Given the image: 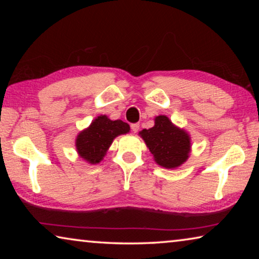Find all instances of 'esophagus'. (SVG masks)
<instances>
[{
	"mask_svg": "<svg viewBox=\"0 0 259 259\" xmlns=\"http://www.w3.org/2000/svg\"><path fill=\"white\" fill-rule=\"evenodd\" d=\"M131 130L134 131V134L138 133V130H139V124H138V123H134V124H131Z\"/></svg>",
	"mask_w": 259,
	"mask_h": 259,
	"instance_id": "esophagus-1",
	"label": "esophagus"
}]
</instances>
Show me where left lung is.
<instances>
[{
  "mask_svg": "<svg viewBox=\"0 0 259 259\" xmlns=\"http://www.w3.org/2000/svg\"><path fill=\"white\" fill-rule=\"evenodd\" d=\"M157 164L175 169L186 162L191 152V137L185 130L175 125L168 116L159 115L154 126L139 133Z\"/></svg>",
  "mask_w": 259,
  "mask_h": 259,
  "instance_id": "8db88e82",
  "label": "left lung"
}]
</instances>
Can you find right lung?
Instances as JSON below:
<instances>
[{
  "instance_id": "obj_1",
  "label": "right lung",
  "mask_w": 259,
  "mask_h": 259,
  "mask_svg": "<svg viewBox=\"0 0 259 259\" xmlns=\"http://www.w3.org/2000/svg\"><path fill=\"white\" fill-rule=\"evenodd\" d=\"M129 131V124L123 121H112L106 115L97 116L87 129L77 135L76 151L78 155L89 163H99L106 155L114 138L128 134Z\"/></svg>"
}]
</instances>
